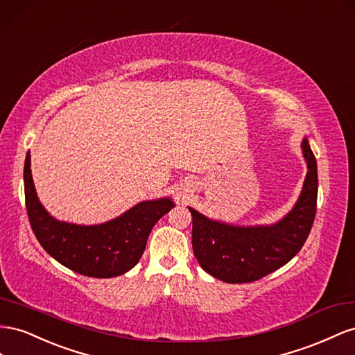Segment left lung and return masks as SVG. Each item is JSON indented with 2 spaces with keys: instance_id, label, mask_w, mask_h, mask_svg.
I'll return each mask as SVG.
<instances>
[{
  "instance_id": "obj_1",
  "label": "left lung",
  "mask_w": 355,
  "mask_h": 355,
  "mask_svg": "<svg viewBox=\"0 0 355 355\" xmlns=\"http://www.w3.org/2000/svg\"><path fill=\"white\" fill-rule=\"evenodd\" d=\"M308 174L296 207L269 227H236L211 221L189 208L193 218L191 245L202 269L230 284H244L269 275L288 263L305 244L317 212V160L302 143Z\"/></svg>"
}]
</instances>
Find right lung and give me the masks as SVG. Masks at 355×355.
Returning a JSON list of instances; mask_svg holds the SVG:
<instances>
[{"label": "right lung", "mask_w": 355, "mask_h": 355, "mask_svg": "<svg viewBox=\"0 0 355 355\" xmlns=\"http://www.w3.org/2000/svg\"><path fill=\"white\" fill-rule=\"evenodd\" d=\"M24 181L29 225L40 245L60 265L90 278H113L132 269L143 256L151 229L174 207L169 199L141 202L104 225L77 226L50 217L38 202L29 151Z\"/></svg>", "instance_id": "1"}]
</instances>
